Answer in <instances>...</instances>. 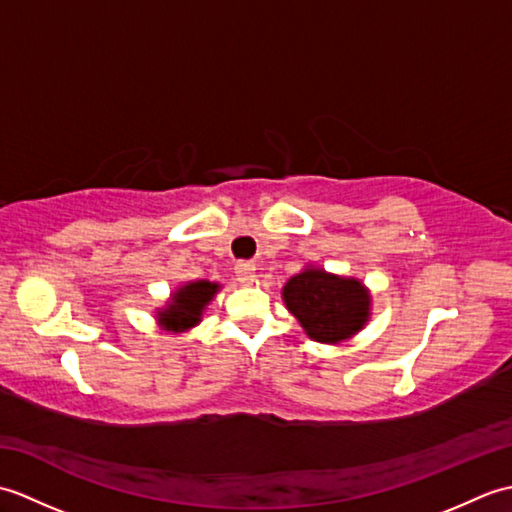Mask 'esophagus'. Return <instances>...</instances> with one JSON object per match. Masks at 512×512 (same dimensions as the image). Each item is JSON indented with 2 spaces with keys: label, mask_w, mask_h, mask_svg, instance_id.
I'll use <instances>...</instances> for the list:
<instances>
[{
  "label": "esophagus",
  "mask_w": 512,
  "mask_h": 512,
  "mask_svg": "<svg viewBox=\"0 0 512 512\" xmlns=\"http://www.w3.org/2000/svg\"><path fill=\"white\" fill-rule=\"evenodd\" d=\"M235 275H237L239 281H242V284H250V281L255 279V264L239 262V264L235 266Z\"/></svg>",
  "instance_id": "34e87169"
}]
</instances>
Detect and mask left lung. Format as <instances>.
I'll return each instance as SVG.
<instances>
[{
	"label": "left lung",
	"mask_w": 512,
	"mask_h": 512,
	"mask_svg": "<svg viewBox=\"0 0 512 512\" xmlns=\"http://www.w3.org/2000/svg\"><path fill=\"white\" fill-rule=\"evenodd\" d=\"M288 312L312 341H350L372 319V292L356 277L334 275L321 266H303L281 288Z\"/></svg>",
	"instance_id": "8db88e82"
}]
</instances>
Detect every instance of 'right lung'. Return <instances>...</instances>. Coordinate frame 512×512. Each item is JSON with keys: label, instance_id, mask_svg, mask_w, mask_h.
Wrapping results in <instances>:
<instances>
[{"label": "right lung", "instance_id": "right-lung-1", "mask_svg": "<svg viewBox=\"0 0 512 512\" xmlns=\"http://www.w3.org/2000/svg\"><path fill=\"white\" fill-rule=\"evenodd\" d=\"M220 284L209 279L184 281L182 286L171 292L167 303L156 310V323L160 330L182 334L195 328L204 317V310L213 297L220 292Z\"/></svg>", "mask_w": 512, "mask_h": 512}]
</instances>
